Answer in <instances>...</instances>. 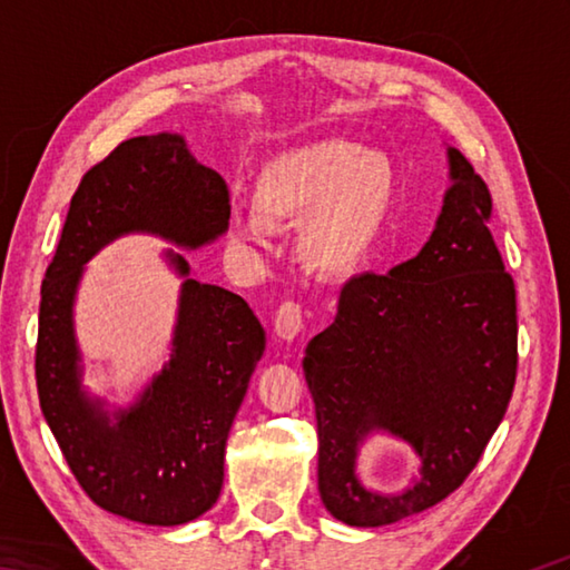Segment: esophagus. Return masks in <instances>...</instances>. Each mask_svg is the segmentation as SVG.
<instances>
[{
  "label": "esophagus",
  "mask_w": 570,
  "mask_h": 570,
  "mask_svg": "<svg viewBox=\"0 0 570 570\" xmlns=\"http://www.w3.org/2000/svg\"><path fill=\"white\" fill-rule=\"evenodd\" d=\"M274 331L282 341L292 343L294 337H298V333L304 331V308H301L296 301H284L274 316Z\"/></svg>",
  "instance_id": "1"
}]
</instances>
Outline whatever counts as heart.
<instances>
[{
  "mask_svg": "<svg viewBox=\"0 0 570 570\" xmlns=\"http://www.w3.org/2000/svg\"><path fill=\"white\" fill-rule=\"evenodd\" d=\"M396 168L384 151L345 139H321L278 151L254 180V210L233 215L239 245H259L264 220L301 217L298 254L323 276L353 272L390 223Z\"/></svg>",
  "mask_w": 570,
  "mask_h": 570,
  "instance_id": "b5f03b06",
  "label": "heart"
}]
</instances>
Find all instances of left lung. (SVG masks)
<instances>
[{
    "label": "left lung",
    "instance_id": "1",
    "mask_svg": "<svg viewBox=\"0 0 570 570\" xmlns=\"http://www.w3.org/2000/svg\"><path fill=\"white\" fill-rule=\"evenodd\" d=\"M451 186L429 242L386 274L343 286L335 321L306 347L318 421V490L335 519L384 527L463 485L512 399L517 294L488 229L492 198L448 147ZM374 432L420 458L410 488L367 489L358 445Z\"/></svg>",
    "mask_w": 570,
    "mask_h": 570
}]
</instances>
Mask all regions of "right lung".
Returning <instances> with one entry per match:
<instances>
[{
	"label": "right lung",
	"mask_w": 570,
	"mask_h": 570,
	"mask_svg": "<svg viewBox=\"0 0 570 570\" xmlns=\"http://www.w3.org/2000/svg\"><path fill=\"white\" fill-rule=\"evenodd\" d=\"M227 220L225 180L193 159L184 137H135L82 176L48 264L36 343L41 411L85 494L131 522L178 527L220 498L227 433L266 335L245 298L190 278L184 254L166 249L184 278L171 355L129 404H115L82 384L72 306L85 264L137 233L198 249L225 235Z\"/></svg>",
	"instance_id": "add662e5"
}]
</instances>
